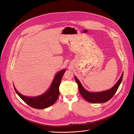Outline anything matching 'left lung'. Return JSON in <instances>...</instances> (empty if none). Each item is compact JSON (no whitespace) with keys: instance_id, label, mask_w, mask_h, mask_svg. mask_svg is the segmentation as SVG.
Masks as SVG:
<instances>
[{"instance_id":"left-lung-1","label":"left lung","mask_w":134,"mask_h":134,"mask_svg":"<svg viewBox=\"0 0 134 134\" xmlns=\"http://www.w3.org/2000/svg\"><path fill=\"white\" fill-rule=\"evenodd\" d=\"M123 76V72L122 76L117 82V83L114 85L110 90L102 92L99 93H91L88 92L82 87L80 82L75 76V81L78 85L79 90L81 95L86 100L92 103H105L110 100L117 92L118 88L122 81Z\"/></svg>"}]
</instances>
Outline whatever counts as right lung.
Returning <instances> with one entry per match:
<instances>
[{
  "label": "right lung",
  "instance_id": "add662e5",
  "mask_svg": "<svg viewBox=\"0 0 134 134\" xmlns=\"http://www.w3.org/2000/svg\"><path fill=\"white\" fill-rule=\"evenodd\" d=\"M65 71L66 70L64 69L57 74L54 78L53 81L48 91L40 96L34 98L27 97L18 92L15 87L14 89L18 96L30 107L36 109H45L54 104L56 100L58 99L59 95V88L60 83L62 78Z\"/></svg>",
  "mask_w": 134,
  "mask_h": 134
}]
</instances>
